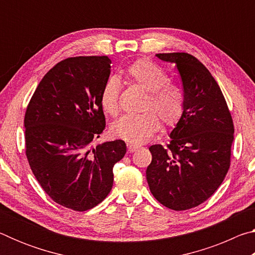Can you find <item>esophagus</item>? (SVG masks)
<instances>
[{
  "mask_svg": "<svg viewBox=\"0 0 255 255\" xmlns=\"http://www.w3.org/2000/svg\"><path fill=\"white\" fill-rule=\"evenodd\" d=\"M127 148H128V153H132V152H135L136 149L139 148V146L133 145V144H127Z\"/></svg>",
  "mask_w": 255,
  "mask_h": 255,
  "instance_id": "esophagus-1",
  "label": "esophagus"
}]
</instances>
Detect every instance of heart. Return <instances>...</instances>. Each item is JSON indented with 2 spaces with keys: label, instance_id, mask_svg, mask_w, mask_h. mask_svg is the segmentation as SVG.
Masks as SVG:
<instances>
[{
  "label": "heart",
  "instance_id": "1",
  "mask_svg": "<svg viewBox=\"0 0 255 255\" xmlns=\"http://www.w3.org/2000/svg\"><path fill=\"white\" fill-rule=\"evenodd\" d=\"M126 79L147 92L143 111L138 115H127L111 127L116 137L132 144L148 140L159 127L162 120L165 127H174L183 117L185 94L180 85L169 82V76L161 67L149 59H138L125 72ZM120 84L110 79L101 92V106L108 115L119 114Z\"/></svg>",
  "mask_w": 255,
  "mask_h": 255
}]
</instances>
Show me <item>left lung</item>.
I'll use <instances>...</instances> for the list:
<instances>
[{
	"label": "left lung",
	"instance_id": "1",
	"mask_svg": "<svg viewBox=\"0 0 255 255\" xmlns=\"http://www.w3.org/2000/svg\"><path fill=\"white\" fill-rule=\"evenodd\" d=\"M175 64L185 94L182 119L165 147H149L146 179L158 202L176 211L214 195L231 166L234 124L221 88L204 64L188 53L156 54Z\"/></svg>",
	"mask_w": 255,
	"mask_h": 255
}]
</instances>
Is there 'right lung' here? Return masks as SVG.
Returning a JSON list of instances; mask_svg holds the SVG:
<instances>
[{
	"label": "right lung",
	"mask_w": 255,
	"mask_h": 255,
	"mask_svg": "<svg viewBox=\"0 0 255 255\" xmlns=\"http://www.w3.org/2000/svg\"><path fill=\"white\" fill-rule=\"evenodd\" d=\"M108 56L70 57L46 73L24 115L25 155L44 191L74 211L93 208L114 184V165L126 154L122 139L93 147L106 128L101 92Z\"/></svg>",
	"instance_id": "1"
}]
</instances>
